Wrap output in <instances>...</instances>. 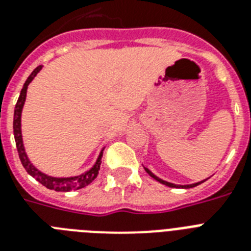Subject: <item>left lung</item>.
Returning <instances> with one entry per match:
<instances>
[{
	"instance_id": "obj_1",
	"label": "left lung",
	"mask_w": 251,
	"mask_h": 251,
	"mask_svg": "<svg viewBox=\"0 0 251 251\" xmlns=\"http://www.w3.org/2000/svg\"><path fill=\"white\" fill-rule=\"evenodd\" d=\"M145 169H146V172H147V173H149V175L151 176V177H152V178H155V179H156V181H159V182H160V183H163V185H167V186H169V187H178V185H175V183L167 182V181H164V179H161V178H159V177H156V176L153 175V173L151 171H149L147 168H145ZM202 182H203V181H201V182L193 183V185H185V186H182V187H185V189H189V187H194V186H197V185H199V183H202Z\"/></svg>"
}]
</instances>
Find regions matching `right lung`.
Masks as SVG:
<instances>
[{"mask_svg":"<svg viewBox=\"0 0 251 251\" xmlns=\"http://www.w3.org/2000/svg\"><path fill=\"white\" fill-rule=\"evenodd\" d=\"M41 66H37L31 75L27 78L25 83L23 84V88L21 91V95H19V99H18L17 104H15V109H14V122H13V129H14V138H15V145H17L18 155H19V159L22 161V165L25 167V169L27 171L28 175H31L33 178L39 181V182L43 185V186L48 187L50 190L56 191H70V190H78V189H82V187H86L87 185H90L92 181H94L99 175V169H100V163H101V156L102 152L100 153L98 161L94 167L91 168L90 171H87L86 173L80 176H75V177H65V178H57V177H50V176H47L44 173H41L39 169L33 167L31 163H29L28 157L25 155V147H23V141H22V131H21V114L22 109H23V104L25 101V94H27V87L31 83V80L36 76V74L40 72Z\"/></svg>","mask_w":251,"mask_h":251,"instance_id":"obj_1","label":"right lung"}]
</instances>
